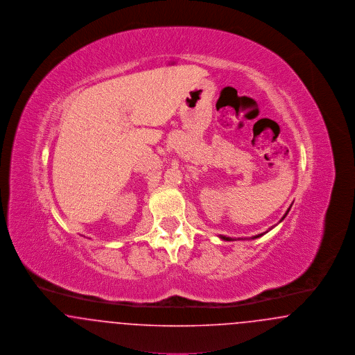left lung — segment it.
<instances>
[{"label": "left lung", "instance_id": "8db88e82", "mask_svg": "<svg viewBox=\"0 0 355 355\" xmlns=\"http://www.w3.org/2000/svg\"><path fill=\"white\" fill-rule=\"evenodd\" d=\"M288 210H290V207H288ZM288 210H287L286 214H285V216H284V217H282V220H284V218H285V217H286L287 213H288ZM263 236V234H258V236H253V238H258V236ZM220 238H222V239H223V241H232V239H230V238H229V236H220Z\"/></svg>", "mask_w": 355, "mask_h": 355}]
</instances>
